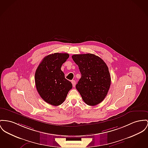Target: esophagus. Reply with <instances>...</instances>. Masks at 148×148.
Returning <instances> with one entry per match:
<instances>
[{"label": "esophagus", "instance_id": "34e87169", "mask_svg": "<svg viewBox=\"0 0 148 148\" xmlns=\"http://www.w3.org/2000/svg\"><path fill=\"white\" fill-rule=\"evenodd\" d=\"M71 82H72V84L73 86L75 87V85H76V81H75V80H72V81H71Z\"/></svg>", "mask_w": 148, "mask_h": 148}]
</instances>
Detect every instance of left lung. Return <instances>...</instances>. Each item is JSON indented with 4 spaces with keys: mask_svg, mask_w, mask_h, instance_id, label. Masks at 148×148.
<instances>
[{
    "mask_svg": "<svg viewBox=\"0 0 148 148\" xmlns=\"http://www.w3.org/2000/svg\"><path fill=\"white\" fill-rule=\"evenodd\" d=\"M72 58L79 66L81 77L76 85L84 102L90 106L101 103L107 96L111 79L106 63L92 54H75Z\"/></svg>",
    "mask_w": 148,
    "mask_h": 148,
    "instance_id": "8db88e82",
    "label": "left lung"
}]
</instances>
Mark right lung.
I'll use <instances>...</instances> for the list:
<instances>
[{"mask_svg":"<svg viewBox=\"0 0 148 148\" xmlns=\"http://www.w3.org/2000/svg\"><path fill=\"white\" fill-rule=\"evenodd\" d=\"M69 58L67 53H56L42 60L35 72V81L40 96L52 106L62 104L69 90L72 83L65 79L61 67Z\"/></svg>","mask_w":148,"mask_h":148,"instance_id":"1","label":"right lung"}]
</instances>
